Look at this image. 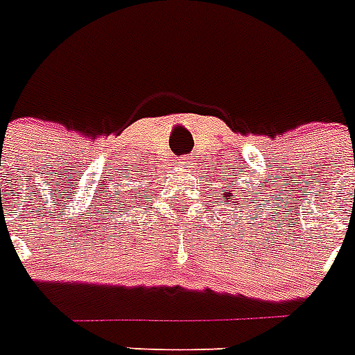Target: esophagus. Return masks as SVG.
<instances>
[{
    "label": "esophagus",
    "mask_w": 355,
    "mask_h": 355,
    "mask_svg": "<svg viewBox=\"0 0 355 355\" xmlns=\"http://www.w3.org/2000/svg\"><path fill=\"white\" fill-rule=\"evenodd\" d=\"M175 164H177L178 168H189V166H191V157H187V155L178 157V159L175 160Z\"/></svg>",
    "instance_id": "34e87169"
}]
</instances>
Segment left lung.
Returning a JSON list of instances; mask_svg holds the SVG:
<instances>
[{
  "label": "left lung",
  "mask_w": 355,
  "mask_h": 355,
  "mask_svg": "<svg viewBox=\"0 0 355 355\" xmlns=\"http://www.w3.org/2000/svg\"><path fill=\"white\" fill-rule=\"evenodd\" d=\"M223 180H227V178H223ZM227 184H230V180L227 182ZM234 189H237L236 182H232V186L220 187V198H216V200L229 202L234 209H239V211H243L245 207L246 209L250 207V212H255V214H259V209L264 207L266 202H270V200H264L263 202V200H259V198H252L250 196L252 191H246V195H243L241 191H234Z\"/></svg>",
  "instance_id": "obj_1"
}]
</instances>
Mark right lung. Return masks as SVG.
Returning <instances> with one entry per match:
<instances>
[{"mask_svg": "<svg viewBox=\"0 0 355 355\" xmlns=\"http://www.w3.org/2000/svg\"><path fill=\"white\" fill-rule=\"evenodd\" d=\"M148 189V187H146ZM152 202L148 193H144V189L141 187H134L130 184L128 189H118L116 195H114L112 203V211H110L109 216L116 214L119 218H128V216H135V212H139L141 209L146 207L148 203ZM109 207V205H107Z\"/></svg>", "mask_w": 355, "mask_h": 355, "instance_id": "1", "label": "right lung"}]
</instances>
